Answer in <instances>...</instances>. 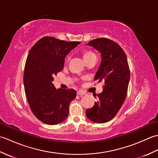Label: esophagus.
Instances as JSON below:
<instances>
[{
  "label": "esophagus",
  "instance_id": "1",
  "mask_svg": "<svg viewBox=\"0 0 158 158\" xmlns=\"http://www.w3.org/2000/svg\"><path fill=\"white\" fill-rule=\"evenodd\" d=\"M77 95L81 96H83L85 95V93L84 92H83V91H78V92H77Z\"/></svg>",
  "mask_w": 158,
  "mask_h": 158
}]
</instances>
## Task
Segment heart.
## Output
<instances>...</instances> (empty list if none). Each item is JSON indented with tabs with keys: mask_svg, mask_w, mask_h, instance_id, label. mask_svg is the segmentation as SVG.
<instances>
[{
	"mask_svg": "<svg viewBox=\"0 0 158 158\" xmlns=\"http://www.w3.org/2000/svg\"><path fill=\"white\" fill-rule=\"evenodd\" d=\"M83 58H84V60L86 61L87 60L91 58L92 57L96 56V55L94 53L92 52V51H89V50H87V51L83 52Z\"/></svg>",
	"mask_w": 158,
	"mask_h": 158,
	"instance_id": "1",
	"label": "heart"
}]
</instances>
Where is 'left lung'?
<instances>
[{"instance_id":"8db88e82","label":"left lung","mask_w":158,"mask_h":158,"mask_svg":"<svg viewBox=\"0 0 158 158\" xmlns=\"http://www.w3.org/2000/svg\"><path fill=\"white\" fill-rule=\"evenodd\" d=\"M88 45L101 53V64L94 81H104L105 85L98 94L97 102L86 110L85 114L94 122L105 123L117 115L126 100L130 77L128 63L123 49L109 39H94Z\"/></svg>"}]
</instances>
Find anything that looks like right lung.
Returning a JSON list of instances; mask_svg holds the SVG:
<instances>
[{"label": "right lung", "instance_id": "obj_1", "mask_svg": "<svg viewBox=\"0 0 158 158\" xmlns=\"http://www.w3.org/2000/svg\"><path fill=\"white\" fill-rule=\"evenodd\" d=\"M79 43L45 36L28 53L23 73L26 96L33 114L48 125L66 119L69 104L76 97L75 89H56L52 81L54 75L63 70L66 55Z\"/></svg>", "mask_w": 158, "mask_h": 158}]
</instances>
